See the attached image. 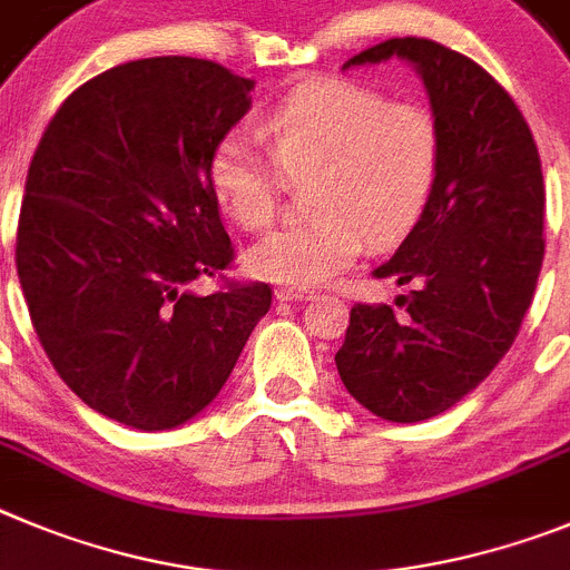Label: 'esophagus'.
Wrapping results in <instances>:
<instances>
[{
	"mask_svg": "<svg viewBox=\"0 0 570 570\" xmlns=\"http://www.w3.org/2000/svg\"><path fill=\"white\" fill-rule=\"evenodd\" d=\"M275 297H278V301H309L312 292L301 289V286H278V289H275Z\"/></svg>",
	"mask_w": 570,
	"mask_h": 570,
	"instance_id": "esophagus-1",
	"label": "esophagus"
}]
</instances>
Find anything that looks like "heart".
<instances>
[{
	"instance_id": "1",
	"label": "heart",
	"mask_w": 570,
	"mask_h": 570,
	"mask_svg": "<svg viewBox=\"0 0 570 570\" xmlns=\"http://www.w3.org/2000/svg\"><path fill=\"white\" fill-rule=\"evenodd\" d=\"M274 167L244 132H227L209 156V189L244 229L278 213L284 173L309 181L315 218L275 229L247 253V269L286 286H315L346 269L363 244L386 247L417 224L438 184L443 136L434 112L392 101L372 85L306 81L261 121Z\"/></svg>"
}]
</instances>
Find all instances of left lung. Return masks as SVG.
Segmentation results:
<instances>
[{
    "instance_id": "8db88e82",
    "label": "left lung",
    "mask_w": 570,
    "mask_h": 570,
    "mask_svg": "<svg viewBox=\"0 0 570 570\" xmlns=\"http://www.w3.org/2000/svg\"><path fill=\"white\" fill-rule=\"evenodd\" d=\"M412 61L443 136L438 184L374 278L409 284L355 304L335 363L348 394L392 423L438 417L491 374L514 343L540 278L546 187L540 153L505 87L432 39H386L352 65Z\"/></svg>"
}]
</instances>
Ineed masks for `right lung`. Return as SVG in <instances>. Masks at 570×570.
I'll use <instances>...</instances> for the list:
<instances>
[{"label":"right lung","instance_id":"right-lung-1","mask_svg":"<svg viewBox=\"0 0 570 570\" xmlns=\"http://www.w3.org/2000/svg\"><path fill=\"white\" fill-rule=\"evenodd\" d=\"M253 87L193 56L127 61L65 99L30 161L17 273L36 335L87 406L141 432L204 412L273 304L261 281L193 292L235 258L207 170Z\"/></svg>","mask_w":570,"mask_h":570}]
</instances>
